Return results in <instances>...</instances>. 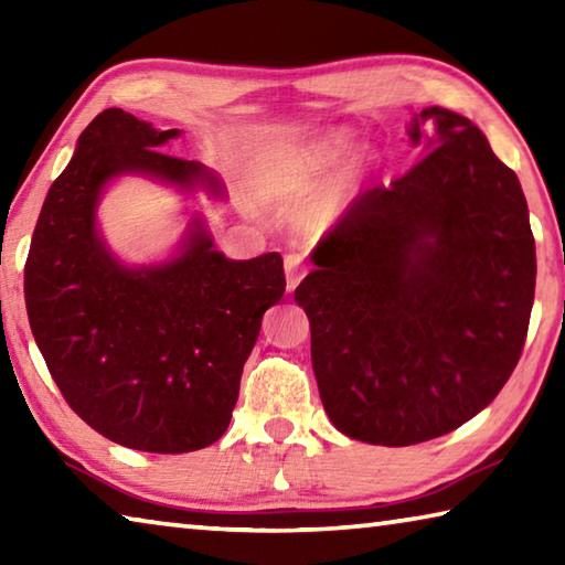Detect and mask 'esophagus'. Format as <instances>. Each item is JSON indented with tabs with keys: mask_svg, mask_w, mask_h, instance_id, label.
Instances as JSON below:
<instances>
[{
	"mask_svg": "<svg viewBox=\"0 0 565 565\" xmlns=\"http://www.w3.org/2000/svg\"><path fill=\"white\" fill-rule=\"evenodd\" d=\"M284 266H286V289L294 291L296 286H299V281L306 276V271H309V266H306L301 262L299 254H289L284 259Z\"/></svg>",
	"mask_w": 565,
	"mask_h": 565,
	"instance_id": "esophagus-1",
	"label": "esophagus"
}]
</instances>
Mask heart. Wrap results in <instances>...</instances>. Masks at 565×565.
Instances as JSON below:
<instances>
[{"instance_id": "1", "label": "heart", "mask_w": 565, "mask_h": 565, "mask_svg": "<svg viewBox=\"0 0 565 565\" xmlns=\"http://www.w3.org/2000/svg\"><path fill=\"white\" fill-rule=\"evenodd\" d=\"M349 147V137L347 134H331V137L321 139L319 145H313L311 149H306L301 157L286 159L281 164H274L271 169H266V174L262 179V184L266 191L271 194H289V191H301L309 184H313V179L323 174L329 167L337 164V159L343 154V149ZM341 209V199L339 194H329L327 199L313 206L311 218L313 222H329L339 214Z\"/></svg>"}]
</instances>
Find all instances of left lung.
Masks as SVG:
<instances>
[{
    "label": "left lung",
    "mask_w": 565,
    "mask_h": 565,
    "mask_svg": "<svg viewBox=\"0 0 565 565\" xmlns=\"http://www.w3.org/2000/svg\"><path fill=\"white\" fill-rule=\"evenodd\" d=\"M434 149L353 199L294 299L331 424L363 444L454 431L499 396L521 359L535 244L519 177L471 119L428 107Z\"/></svg>",
    "instance_id": "left-lung-1"
}]
</instances>
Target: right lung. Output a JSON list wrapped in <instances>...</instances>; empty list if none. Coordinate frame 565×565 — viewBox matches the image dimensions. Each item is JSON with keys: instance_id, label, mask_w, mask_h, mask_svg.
Listing matches in <instances>:
<instances>
[{"instance_id": "right-lung-1", "label": "right lung", "mask_w": 565, "mask_h": 565, "mask_svg": "<svg viewBox=\"0 0 565 565\" xmlns=\"http://www.w3.org/2000/svg\"><path fill=\"white\" fill-rule=\"evenodd\" d=\"M177 134L121 109L97 114L44 199L24 266L26 317L64 401L109 441L149 454L224 436L264 311L286 291L281 254L232 262L206 232L159 269L111 259L94 228L111 177L222 189L204 164L157 149Z\"/></svg>"}]
</instances>
